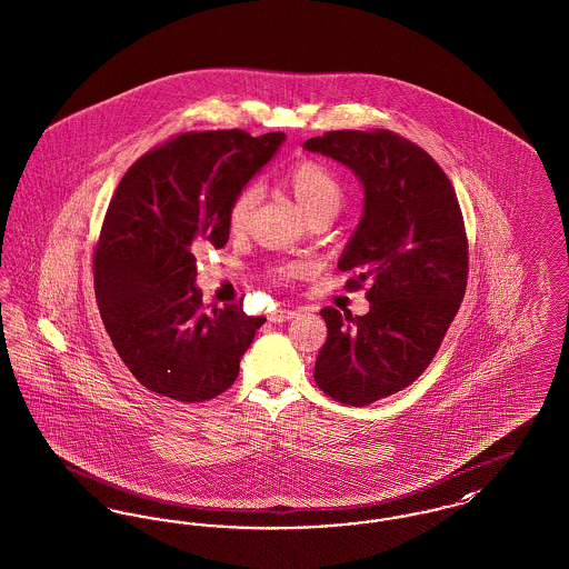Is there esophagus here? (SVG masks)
Wrapping results in <instances>:
<instances>
[{
    "label": "esophagus",
    "mask_w": 569,
    "mask_h": 569,
    "mask_svg": "<svg viewBox=\"0 0 569 569\" xmlns=\"http://www.w3.org/2000/svg\"><path fill=\"white\" fill-rule=\"evenodd\" d=\"M297 316H299V313H297L295 309H288V307H277L274 311H270L268 320H270V322H274V325H281V322H288V320L297 318Z\"/></svg>",
    "instance_id": "obj_1"
}]
</instances>
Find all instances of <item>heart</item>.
I'll return each mask as SVG.
<instances>
[{"mask_svg":"<svg viewBox=\"0 0 569 569\" xmlns=\"http://www.w3.org/2000/svg\"><path fill=\"white\" fill-rule=\"evenodd\" d=\"M283 182L290 189V193L295 196V200L299 201L307 219H311L316 214H333L335 217V212L339 210L341 200H343L341 182L337 180L333 171L318 161H311V159L299 161L288 169L283 176ZM256 203H258V189L253 184H247L236 193L234 200L230 203V212H228V223L234 234L247 228ZM283 272L295 274V268H286Z\"/></svg>","mask_w":569,"mask_h":569,"instance_id":"heart-1","label":"heart"}]
</instances>
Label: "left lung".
I'll return each instance as SVG.
<instances>
[{
	"mask_svg": "<svg viewBox=\"0 0 569 569\" xmlns=\"http://www.w3.org/2000/svg\"><path fill=\"white\" fill-rule=\"evenodd\" d=\"M305 150L352 169L361 221L337 267L348 288L368 283L366 316L325 307L327 341L313 378L350 406L393 396L430 361L465 299L468 242L456 191L435 159L389 131H331Z\"/></svg>",
	"mask_w": 569,
	"mask_h": 569,
	"instance_id": "8db88e82",
	"label": "left lung"
}]
</instances>
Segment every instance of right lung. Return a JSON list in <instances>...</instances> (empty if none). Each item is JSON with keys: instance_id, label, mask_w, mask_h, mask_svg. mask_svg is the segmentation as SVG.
<instances>
[{"instance_id": "right-lung-1", "label": "right lung", "mask_w": 569, "mask_h": 569, "mask_svg": "<svg viewBox=\"0 0 569 569\" xmlns=\"http://www.w3.org/2000/svg\"><path fill=\"white\" fill-rule=\"evenodd\" d=\"M286 134L184 133L143 154L109 201L94 253L102 325L150 391L206 401L228 391L267 318L240 305L203 309L196 253L230 238L236 193Z\"/></svg>"}]
</instances>
